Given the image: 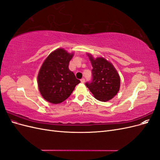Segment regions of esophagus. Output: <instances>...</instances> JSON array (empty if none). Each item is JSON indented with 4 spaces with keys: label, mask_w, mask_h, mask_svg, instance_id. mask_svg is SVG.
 Masks as SVG:
<instances>
[{
    "label": "esophagus",
    "mask_w": 160,
    "mask_h": 160,
    "mask_svg": "<svg viewBox=\"0 0 160 160\" xmlns=\"http://www.w3.org/2000/svg\"><path fill=\"white\" fill-rule=\"evenodd\" d=\"M85 78H82V79H81V82L82 83H85Z\"/></svg>",
    "instance_id": "obj_1"
}]
</instances>
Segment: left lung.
<instances>
[{"instance_id": "left-lung-1", "label": "left lung", "mask_w": 160, "mask_h": 160, "mask_svg": "<svg viewBox=\"0 0 160 160\" xmlns=\"http://www.w3.org/2000/svg\"><path fill=\"white\" fill-rule=\"evenodd\" d=\"M88 56L93 67L92 79L85 85L95 99L108 101L119 90V75L113 65L104 58L98 57L94 59L91 55Z\"/></svg>"}]
</instances>
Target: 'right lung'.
Returning a JSON list of instances; mask_svg holds the SVG:
<instances>
[{
    "label": "right lung",
    "instance_id": "obj_1",
    "mask_svg": "<svg viewBox=\"0 0 160 160\" xmlns=\"http://www.w3.org/2000/svg\"><path fill=\"white\" fill-rule=\"evenodd\" d=\"M73 54L62 49L52 52L43 62L38 75L40 93L45 100L54 104L66 100L80 83L69 65Z\"/></svg>",
    "mask_w": 160,
    "mask_h": 160
}]
</instances>
